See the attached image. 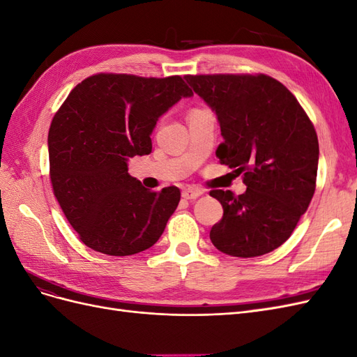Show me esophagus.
I'll return each mask as SVG.
<instances>
[{
  "instance_id": "1",
  "label": "esophagus",
  "mask_w": 357,
  "mask_h": 357,
  "mask_svg": "<svg viewBox=\"0 0 357 357\" xmlns=\"http://www.w3.org/2000/svg\"><path fill=\"white\" fill-rule=\"evenodd\" d=\"M201 195H202V192L198 190V189H195V188H186L185 190L181 192V197L185 198V199H197V198H199Z\"/></svg>"
}]
</instances>
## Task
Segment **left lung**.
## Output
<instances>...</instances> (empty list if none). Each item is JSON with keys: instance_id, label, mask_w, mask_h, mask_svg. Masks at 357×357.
Masks as SVG:
<instances>
[{"instance_id": "obj_1", "label": "left lung", "mask_w": 357, "mask_h": 357, "mask_svg": "<svg viewBox=\"0 0 357 357\" xmlns=\"http://www.w3.org/2000/svg\"><path fill=\"white\" fill-rule=\"evenodd\" d=\"M218 116L222 164L243 172L247 190H211L223 218L210 231L222 253L256 257L275 250L296 228L316 190L319 139L284 84L265 74L185 75Z\"/></svg>"}]
</instances>
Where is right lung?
<instances>
[{
  "label": "right lung",
  "instance_id": "add662e5",
  "mask_svg": "<svg viewBox=\"0 0 357 357\" xmlns=\"http://www.w3.org/2000/svg\"><path fill=\"white\" fill-rule=\"evenodd\" d=\"M192 95L180 75L101 73L75 86L53 116L47 138L53 193L92 250L129 256L159 240L180 189H146L128 174V158L152 152L158 119Z\"/></svg>",
  "mask_w": 357,
  "mask_h": 357
}]
</instances>
